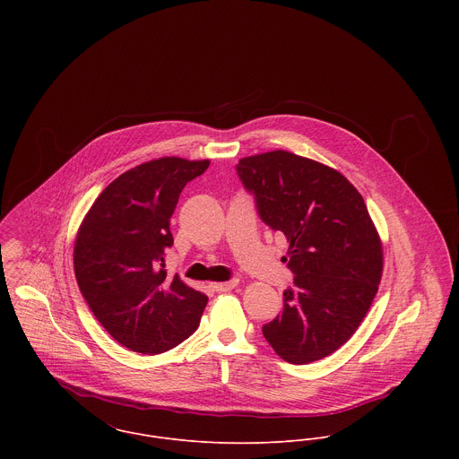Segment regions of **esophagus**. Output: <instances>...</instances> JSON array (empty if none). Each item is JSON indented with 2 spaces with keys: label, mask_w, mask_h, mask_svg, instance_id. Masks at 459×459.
<instances>
[{
  "label": "esophagus",
  "mask_w": 459,
  "mask_h": 459,
  "mask_svg": "<svg viewBox=\"0 0 459 459\" xmlns=\"http://www.w3.org/2000/svg\"><path fill=\"white\" fill-rule=\"evenodd\" d=\"M237 286H238V279H230V281H224V282H213L212 290L221 293V291H230V290H233Z\"/></svg>",
  "instance_id": "34e87169"
}]
</instances>
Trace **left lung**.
Segmentation results:
<instances>
[{"label": "left lung", "mask_w": 459, "mask_h": 459, "mask_svg": "<svg viewBox=\"0 0 459 459\" xmlns=\"http://www.w3.org/2000/svg\"><path fill=\"white\" fill-rule=\"evenodd\" d=\"M237 175L290 242L295 275L263 335L290 364L320 360L353 335L378 291L384 255L366 203L335 169L284 150L240 159Z\"/></svg>", "instance_id": "obj_1"}]
</instances>
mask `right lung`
I'll return each instance as SVG.
<instances>
[{
	"instance_id": "1",
	"label": "right lung",
	"mask_w": 459,
	"mask_h": 459,
	"mask_svg": "<svg viewBox=\"0 0 459 459\" xmlns=\"http://www.w3.org/2000/svg\"><path fill=\"white\" fill-rule=\"evenodd\" d=\"M208 164L164 157L135 166L102 191L79 228V290L100 325L132 351H168L199 325L208 297L168 277L164 258L180 193Z\"/></svg>"
}]
</instances>
